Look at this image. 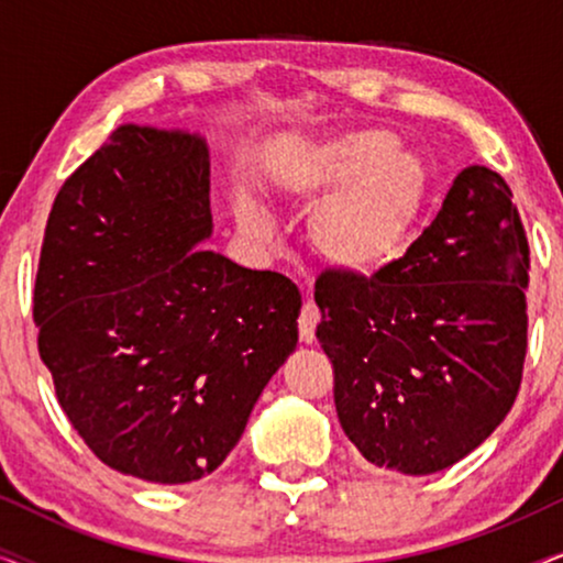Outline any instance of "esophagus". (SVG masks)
<instances>
[{
	"label": "esophagus",
	"mask_w": 563,
	"mask_h": 563,
	"mask_svg": "<svg viewBox=\"0 0 563 563\" xmlns=\"http://www.w3.org/2000/svg\"><path fill=\"white\" fill-rule=\"evenodd\" d=\"M297 322H299V341L312 343L314 341V328H318V322H320V310L312 302H305Z\"/></svg>",
	"instance_id": "obj_1"
}]
</instances>
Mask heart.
Segmentation results:
<instances>
[{"label":"heart","instance_id":"1","mask_svg":"<svg viewBox=\"0 0 563 563\" xmlns=\"http://www.w3.org/2000/svg\"><path fill=\"white\" fill-rule=\"evenodd\" d=\"M282 191L302 207L328 196L307 233L312 253L333 272L368 276L402 253L426 205L428 168L384 130H349L299 151L284 168ZM243 225L264 230L251 212Z\"/></svg>","mask_w":563,"mask_h":563}]
</instances>
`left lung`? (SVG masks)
<instances>
[{
	"label": "left lung",
	"mask_w": 563,
	"mask_h": 563,
	"mask_svg": "<svg viewBox=\"0 0 563 563\" xmlns=\"http://www.w3.org/2000/svg\"><path fill=\"white\" fill-rule=\"evenodd\" d=\"M528 272L512 189L468 166L402 258L368 279L318 276L314 335L338 420L368 464L441 472L505 420L528 351Z\"/></svg>",
	"instance_id": "obj_1"
}]
</instances>
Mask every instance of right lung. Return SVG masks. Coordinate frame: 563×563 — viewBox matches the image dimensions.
Segmentation results:
<instances>
[{"label":"right lung","instance_id":"obj_1","mask_svg":"<svg viewBox=\"0 0 563 563\" xmlns=\"http://www.w3.org/2000/svg\"><path fill=\"white\" fill-rule=\"evenodd\" d=\"M210 233V158L189 133L122 125L53 199L37 351L68 422L120 474H212L297 345L295 284L195 249Z\"/></svg>","mask_w":563,"mask_h":563}]
</instances>
